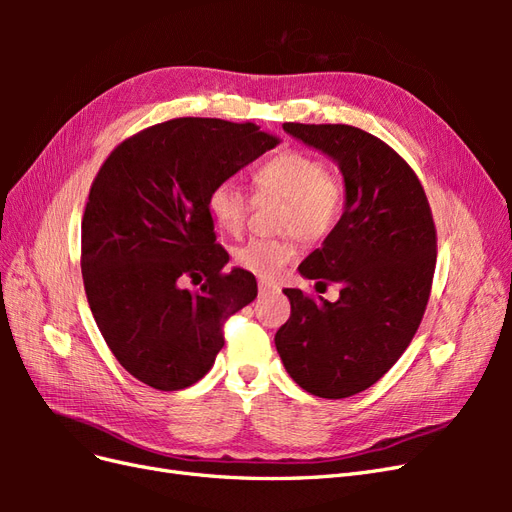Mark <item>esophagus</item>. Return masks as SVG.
I'll use <instances>...</instances> for the list:
<instances>
[{"mask_svg":"<svg viewBox=\"0 0 512 512\" xmlns=\"http://www.w3.org/2000/svg\"><path fill=\"white\" fill-rule=\"evenodd\" d=\"M258 292L260 294H271V292H280V286L271 280H258Z\"/></svg>","mask_w":512,"mask_h":512,"instance_id":"34e87169","label":"esophagus"}]
</instances>
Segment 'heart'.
Listing matches in <instances>:
<instances>
[{
	"label": "heart",
	"instance_id": "1",
	"mask_svg": "<svg viewBox=\"0 0 512 512\" xmlns=\"http://www.w3.org/2000/svg\"><path fill=\"white\" fill-rule=\"evenodd\" d=\"M258 198L284 200L280 228L305 241H320L335 228L344 209V192L324 162L301 151H286L265 164L254 175ZM213 224L226 235H239L250 211V200L235 181H220L207 196ZM297 256L292 239H252L239 245L232 258L235 265L258 277H275Z\"/></svg>",
	"mask_w": 512,
	"mask_h": 512
}]
</instances>
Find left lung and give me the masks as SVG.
I'll return each instance as SVG.
<instances>
[{"mask_svg":"<svg viewBox=\"0 0 512 512\" xmlns=\"http://www.w3.org/2000/svg\"><path fill=\"white\" fill-rule=\"evenodd\" d=\"M344 177V213L301 265L305 280L339 286V299L284 288L290 318L275 348L307 393L344 399L376 384L421 324L436 271V226L423 185L380 138L359 128L284 123Z\"/></svg>","mask_w":512,"mask_h":512,"instance_id":"left-lung-1","label":"left lung"}]
</instances>
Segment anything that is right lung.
Segmentation results:
<instances>
[{
	"instance_id": "add662e5",
	"label": "right lung",
	"mask_w": 512,
	"mask_h": 512,
	"mask_svg": "<svg viewBox=\"0 0 512 512\" xmlns=\"http://www.w3.org/2000/svg\"><path fill=\"white\" fill-rule=\"evenodd\" d=\"M280 143L254 123L181 117L102 164L83 215V282L104 342L136 380L158 391L198 382L224 346V320L256 299L250 271L224 273L207 196Z\"/></svg>"
}]
</instances>
